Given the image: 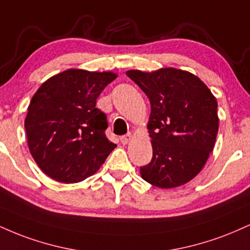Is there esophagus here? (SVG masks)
<instances>
[{"label":"esophagus","instance_id":"obj_1","mask_svg":"<svg viewBox=\"0 0 250 250\" xmlns=\"http://www.w3.org/2000/svg\"><path fill=\"white\" fill-rule=\"evenodd\" d=\"M121 142L123 143V145H127V143L130 141L131 140V134L130 133H128L127 135H123V136H121Z\"/></svg>","mask_w":250,"mask_h":250}]
</instances>
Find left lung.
Wrapping results in <instances>:
<instances>
[{"label":"left lung","mask_w":250,"mask_h":250,"mask_svg":"<svg viewBox=\"0 0 250 250\" xmlns=\"http://www.w3.org/2000/svg\"><path fill=\"white\" fill-rule=\"evenodd\" d=\"M125 74L150 101L148 129L153 157L140 168L142 179L159 188L189 182L213 151L219 130L216 99L189 71L162 68Z\"/></svg>","instance_id":"8db88e82"}]
</instances>
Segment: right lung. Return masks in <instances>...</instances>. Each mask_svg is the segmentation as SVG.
I'll return each instance as SVG.
<instances>
[{
	"instance_id": "obj_1",
	"label": "right lung",
	"mask_w": 250,
	"mask_h": 250,
	"mask_svg": "<svg viewBox=\"0 0 250 250\" xmlns=\"http://www.w3.org/2000/svg\"><path fill=\"white\" fill-rule=\"evenodd\" d=\"M116 77L111 71L68 69L37 89L24 128L31 156L51 179L83 181L116 147L104 134L107 116L96 108L97 97Z\"/></svg>"
}]
</instances>
